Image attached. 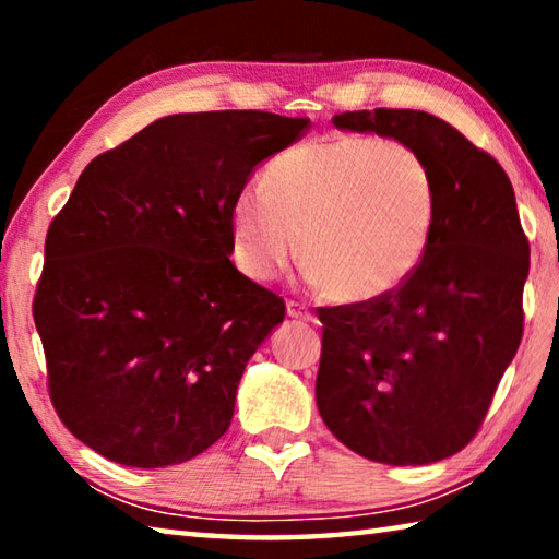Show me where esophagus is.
<instances>
[{"mask_svg": "<svg viewBox=\"0 0 559 559\" xmlns=\"http://www.w3.org/2000/svg\"><path fill=\"white\" fill-rule=\"evenodd\" d=\"M286 316L293 320H316L313 313H310L306 306H300V302H296V300L286 302Z\"/></svg>", "mask_w": 559, "mask_h": 559, "instance_id": "34e87169", "label": "esophagus"}]
</instances>
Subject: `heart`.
<instances>
[{
	"instance_id": "b5f03b06",
	"label": "heart",
	"mask_w": 559,
	"mask_h": 559,
	"mask_svg": "<svg viewBox=\"0 0 559 559\" xmlns=\"http://www.w3.org/2000/svg\"><path fill=\"white\" fill-rule=\"evenodd\" d=\"M437 219V179L412 145L330 135L281 153L266 189L236 194L234 259L249 278L271 281L302 241L313 286L343 302H370L419 271Z\"/></svg>"
}]
</instances>
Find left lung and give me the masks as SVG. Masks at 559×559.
Returning a JSON list of instances; mask_svg holds the SVG:
<instances>
[{
    "label": "left lung",
    "instance_id": "left-lung-1",
    "mask_svg": "<svg viewBox=\"0 0 559 559\" xmlns=\"http://www.w3.org/2000/svg\"><path fill=\"white\" fill-rule=\"evenodd\" d=\"M333 126L412 145L437 179L439 219L419 271L400 290L320 308L318 412L370 461L449 459L476 437L523 337L530 243L513 185L431 112L355 110Z\"/></svg>",
    "mask_w": 559,
    "mask_h": 559
}]
</instances>
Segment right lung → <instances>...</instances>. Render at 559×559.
Masks as SVG:
<instances>
[{
    "label": "right lung",
    "instance_id": "add662e5",
    "mask_svg": "<svg viewBox=\"0 0 559 559\" xmlns=\"http://www.w3.org/2000/svg\"><path fill=\"white\" fill-rule=\"evenodd\" d=\"M263 110L177 112L83 169L44 246L34 323L61 421L100 456L165 468L229 429L286 306L231 263V204L308 130Z\"/></svg>",
    "mask_w": 559,
    "mask_h": 559
}]
</instances>
